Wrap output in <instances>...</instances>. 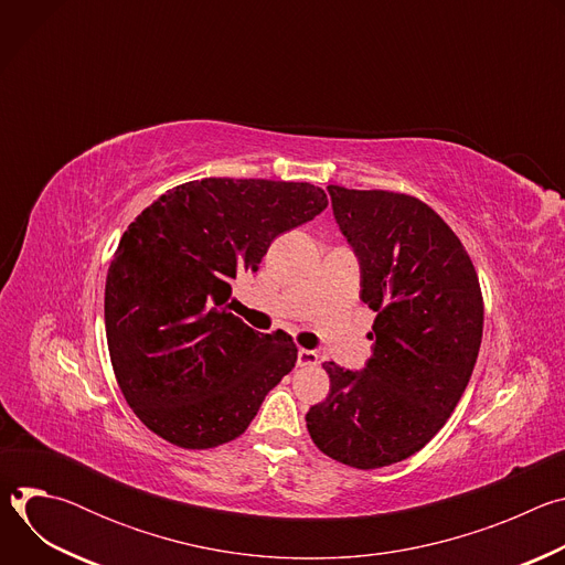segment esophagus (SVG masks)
<instances>
[{
  "label": "esophagus",
  "mask_w": 565,
  "mask_h": 565,
  "mask_svg": "<svg viewBox=\"0 0 565 565\" xmlns=\"http://www.w3.org/2000/svg\"><path fill=\"white\" fill-rule=\"evenodd\" d=\"M317 362H319V355L315 351H308V349L297 351V364L299 366H315Z\"/></svg>",
  "instance_id": "34e87169"
}]
</instances>
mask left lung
I'll list each match as a JSON object with an SVG mask.
<instances>
[{"mask_svg":"<svg viewBox=\"0 0 565 565\" xmlns=\"http://www.w3.org/2000/svg\"><path fill=\"white\" fill-rule=\"evenodd\" d=\"M375 310L373 355L355 373L324 364L331 393L306 427L319 451L377 469L420 451L454 414L482 340V292L456 232L420 199L329 185Z\"/></svg>","mask_w":565,"mask_h":565,"instance_id":"8db88e82","label":"left lung"}]
</instances>
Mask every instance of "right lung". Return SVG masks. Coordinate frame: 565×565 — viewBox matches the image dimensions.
<instances>
[{"label":"right lung","mask_w":565,"mask_h":565,"mask_svg":"<svg viewBox=\"0 0 565 565\" xmlns=\"http://www.w3.org/2000/svg\"><path fill=\"white\" fill-rule=\"evenodd\" d=\"M327 205L310 183L201 179L129 223L107 273L105 327L118 386L147 429L183 449L248 429L297 347L232 315L230 284L257 273L275 236Z\"/></svg>","instance_id":"add662e5"}]
</instances>
